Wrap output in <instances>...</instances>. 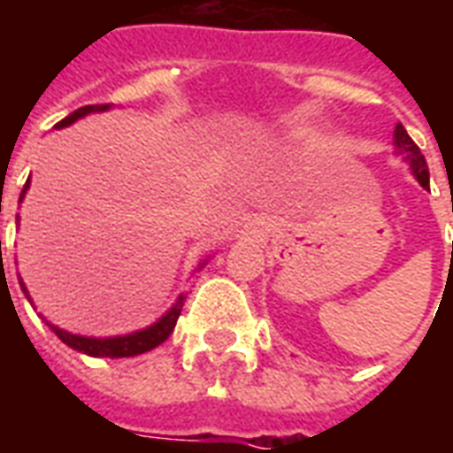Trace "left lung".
Listing matches in <instances>:
<instances>
[{
    "instance_id": "1",
    "label": "left lung",
    "mask_w": 453,
    "mask_h": 453,
    "mask_svg": "<svg viewBox=\"0 0 453 453\" xmlns=\"http://www.w3.org/2000/svg\"><path fill=\"white\" fill-rule=\"evenodd\" d=\"M393 145H395V152L403 155V159L410 165V172H412V177L418 179L419 187L429 188V169L427 162L422 157V152L419 148L412 142V138L408 135V130L403 128V123L395 126L393 130ZM451 213H453V196H451Z\"/></svg>"
}]
</instances>
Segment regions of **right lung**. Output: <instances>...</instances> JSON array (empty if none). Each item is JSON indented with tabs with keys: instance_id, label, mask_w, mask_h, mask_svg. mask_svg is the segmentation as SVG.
I'll use <instances>...</instances> for the list:
<instances>
[{
	"instance_id": "obj_1",
	"label": "right lung",
	"mask_w": 453,
	"mask_h": 453,
	"mask_svg": "<svg viewBox=\"0 0 453 453\" xmlns=\"http://www.w3.org/2000/svg\"><path fill=\"white\" fill-rule=\"evenodd\" d=\"M111 106L109 104H94V106H82V109H77L73 111L67 119H63L55 128H67V126H73L74 120L84 119V116H89V113H102L109 111ZM31 187V177L24 184V191H21V196H19V203L24 201L26 191ZM19 218V216H16ZM206 265V259L198 265V269ZM19 284H21V291L26 294V298L31 301V296L26 291V284L19 279ZM184 298L187 296L181 294L177 298V303L169 308L167 313L159 318L157 323L148 325V327H142V330H135V333L128 334H116V337H87V334H73L63 330V327H58V325L48 323V327L53 330L60 340L67 344V347H73L74 351H82V354H89V357H109V359H123V357H138V354H145V351L155 349L157 344L167 340L172 330H174V325H177L179 315H181V305H184Z\"/></svg>"
}]
</instances>
